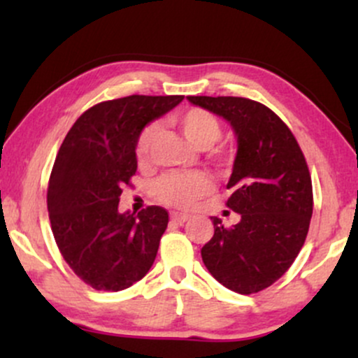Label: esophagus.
I'll use <instances>...</instances> for the list:
<instances>
[{"instance_id":"1","label":"esophagus","mask_w":358,"mask_h":358,"mask_svg":"<svg viewBox=\"0 0 358 358\" xmlns=\"http://www.w3.org/2000/svg\"><path fill=\"white\" fill-rule=\"evenodd\" d=\"M188 219H190V215H188V213H180V212L171 213V220H173L175 224H185Z\"/></svg>"}]
</instances>
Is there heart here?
<instances>
[{
	"mask_svg": "<svg viewBox=\"0 0 358 358\" xmlns=\"http://www.w3.org/2000/svg\"><path fill=\"white\" fill-rule=\"evenodd\" d=\"M173 122L196 150H208L222 136L220 121L208 110L192 108L176 114ZM158 124H150L139 134L136 141V156L141 163L150 159L151 151L158 139ZM210 190V182L202 173H168L156 180L153 193L163 203L173 207H188Z\"/></svg>",
	"mask_w": 358,
	"mask_h": 358,
	"instance_id": "obj_1",
	"label": "heart"
}]
</instances>
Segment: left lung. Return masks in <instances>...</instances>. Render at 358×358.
<instances>
[{
  "mask_svg": "<svg viewBox=\"0 0 358 358\" xmlns=\"http://www.w3.org/2000/svg\"><path fill=\"white\" fill-rule=\"evenodd\" d=\"M193 106L231 124L237 153L227 205L241 215L232 227L213 222L203 264L220 285L257 293L289 269L305 244L313 190L305 156L285 122L264 104L244 97L188 96Z\"/></svg>",
  "mask_w": 358,
  "mask_h": 358,
  "instance_id": "obj_1",
  "label": "left lung"
}]
</instances>
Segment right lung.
Instances as JSON below:
<instances>
[{
    "instance_id": "1",
    "label": "right lung",
    "mask_w": 358,
    "mask_h": 358,
    "mask_svg": "<svg viewBox=\"0 0 358 358\" xmlns=\"http://www.w3.org/2000/svg\"><path fill=\"white\" fill-rule=\"evenodd\" d=\"M183 96H127L85 110L62 143L48 183L52 232L65 262L97 291H121L153 266L168 212H119L136 173V141Z\"/></svg>"
}]
</instances>
